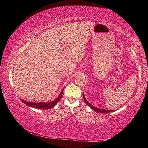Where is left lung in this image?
I'll return each instance as SVG.
<instances>
[{
	"instance_id": "1",
	"label": "left lung",
	"mask_w": 148,
	"mask_h": 148,
	"mask_svg": "<svg viewBox=\"0 0 148 148\" xmlns=\"http://www.w3.org/2000/svg\"><path fill=\"white\" fill-rule=\"evenodd\" d=\"M83 98L84 99V101L86 102V103L87 104V105L91 108L92 110H93L94 111L98 112V113H102V114H106V113H110V112H114L113 110H104V109H100V108H98L97 107H95L94 106H92V105L91 104H90L89 102L87 101L86 97H85V95L84 94L83 92Z\"/></svg>"
}]
</instances>
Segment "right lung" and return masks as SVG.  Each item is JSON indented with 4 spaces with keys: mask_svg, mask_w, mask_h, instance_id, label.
<instances>
[{
    "mask_svg": "<svg viewBox=\"0 0 148 148\" xmlns=\"http://www.w3.org/2000/svg\"><path fill=\"white\" fill-rule=\"evenodd\" d=\"M63 89L62 90V91L60 93L59 96L57 97V98L54 100L53 101H51L50 102H28L25 101L24 100L21 99V101L27 104V106L30 107L34 108H37V109H42V110H47L49 108H51L53 106H56L57 102H58L60 100H61L62 95V92H63Z\"/></svg>",
    "mask_w": 148,
    "mask_h": 148,
    "instance_id": "obj_1",
    "label": "right lung"
}]
</instances>
